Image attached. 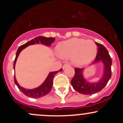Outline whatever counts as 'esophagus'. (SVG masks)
Wrapping results in <instances>:
<instances>
[{
  "label": "esophagus",
  "mask_w": 123,
  "mask_h": 123,
  "mask_svg": "<svg viewBox=\"0 0 123 123\" xmlns=\"http://www.w3.org/2000/svg\"><path fill=\"white\" fill-rule=\"evenodd\" d=\"M69 66H70V64H69V63H65V64L63 65L62 66V69H65L66 68L69 67Z\"/></svg>",
  "instance_id": "1"
}]
</instances>
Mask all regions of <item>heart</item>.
I'll list each match as a JSON object with an SVG mask.
<instances>
[{
	"label": "heart",
	"instance_id": "heart-1",
	"mask_svg": "<svg viewBox=\"0 0 123 123\" xmlns=\"http://www.w3.org/2000/svg\"><path fill=\"white\" fill-rule=\"evenodd\" d=\"M57 53L58 57L62 59L70 58L74 65H86L95 58L97 46L92 40L72 38L58 44Z\"/></svg>",
	"mask_w": 123,
	"mask_h": 123
}]
</instances>
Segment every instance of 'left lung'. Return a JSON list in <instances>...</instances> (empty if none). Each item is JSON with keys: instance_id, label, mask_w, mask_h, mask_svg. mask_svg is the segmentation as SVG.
Returning a JSON list of instances; mask_svg holds the SVG:
<instances>
[{"instance_id": "1", "label": "left lung", "mask_w": 123, "mask_h": 123, "mask_svg": "<svg viewBox=\"0 0 123 123\" xmlns=\"http://www.w3.org/2000/svg\"><path fill=\"white\" fill-rule=\"evenodd\" d=\"M98 47V53L92 65L102 62L104 72L102 77L97 82H90L83 76L84 68H75V74L71 81V84L75 91L84 95H92L102 90L111 79V66L112 61L107 49L102 44L95 42Z\"/></svg>"}]
</instances>
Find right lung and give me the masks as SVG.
<instances>
[{"mask_svg": "<svg viewBox=\"0 0 123 123\" xmlns=\"http://www.w3.org/2000/svg\"><path fill=\"white\" fill-rule=\"evenodd\" d=\"M55 38L54 37H44V36H38V37L34 38V39H32V40H30L29 42H27V43H25L24 44L21 46L20 47L18 48L17 51L16 57H15L13 64L14 70H15V63H16V61L17 60L18 55H19V54H20L21 52L24 49H25L26 47H27L28 46H31V45L36 44L39 43H41L42 44L44 45V46H48V47H50L51 44L52 43H53L54 41L55 40ZM61 71H62V68L60 70H58V71L51 72L49 73V74H48L47 78L44 81L40 86H39V87L33 89H27L21 87V86L18 84L16 78H15V74L14 83L21 92L23 93L24 94H25L26 96H27V97L32 98H41V97H44V96L47 95V94H49V93L50 92L52 88V86H53L54 77L55 74H57L58 72Z\"/></svg>", "mask_w": 123, "mask_h": 123, "instance_id": "obj_1", "label": "right lung"}]
</instances>
